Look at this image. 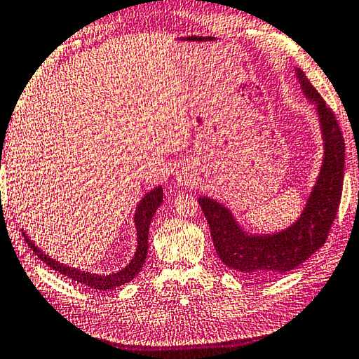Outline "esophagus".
I'll list each match as a JSON object with an SVG mask.
<instances>
[{
    "mask_svg": "<svg viewBox=\"0 0 359 359\" xmlns=\"http://www.w3.org/2000/svg\"><path fill=\"white\" fill-rule=\"evenodd\" d=\"M176 180H178L180 184L189 186L191 181H192V172L189 168H181L178 172V176H176Z\"/></svg>",
    "mask_w": 359,
    "mask_h": 359,
    "instance_id": "1",
    "label": "esophagus"
}]
</instances>
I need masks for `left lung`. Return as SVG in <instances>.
<instances>
[{
  "label": "left lung",
  "mask_w": 359,
  "mask_h": 359,
  "mask_svg": "<svg viewBox=\"0 0 359 359\" xmlns=\"http://www.w3.org/2000/svg\"><path fill=\"white\" fill-rule=\"evenodd\" d=\"M295 75L303 96L316 109L324 146L321 170L299 219L278 233H247L228 207L210 197H198V205L210 226L219 260L231 269L255 278H273L287 273L321 249L341 197L345 141L337 118L306 75L300 69H295Z\"/></svg>",
  "instance_id": "1"
}]
</instances>
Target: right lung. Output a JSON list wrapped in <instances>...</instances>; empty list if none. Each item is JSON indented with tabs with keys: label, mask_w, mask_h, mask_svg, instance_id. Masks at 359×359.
Segmentation results:
<instances>
[{
	"label": "right lung",
	"mask_w": 359,
	"mask_h": 359,
	"mask_svg": "<svg viewBox=\"0 0 359 359\" xmlns=\"http://www.w3.org/2000/svg\"><path fill=\"white\" fill-rule=\"evenodd\" d=\"M163 202V189L162 186H156L152 191H149L147 194L141 198V202L137 203L136 212H135V228H136V241L137 247L131 262L126 264L123 269H120L117 273L112 274H93L88 271H80L76 268H70L67 264L59 263L51 258L46 253H43L38 247L33 244L29 239V236L22 233L25 237V242L29 244L30 249L35 252V255L40 258L41 262H45L49 268H53L54 271H59L62 276H67V278L74 279L76 284H83L88 287L96 289V290H107V289H117L120 285H123L130 280L136 278V274L141 271L142 264L146 262L147 257V236H149V226H151L152 217L156 215L157 208L161 207Z\"/></svg>",
	"instance_id": "1"
}]
</instances>
